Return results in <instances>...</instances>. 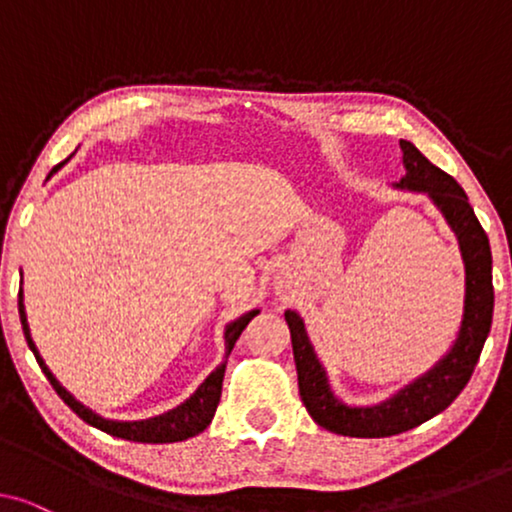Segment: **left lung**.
I'll list each match as a JSON object with an SVG mask.
<instances>
[{"label": "left lung", "mask_w": 512, "mask_h": 512, "mask_svg": "<svg viewBox=\"0 0 512 512\" xmlns=\"http://www.w3.org/2000/svg\"><path fill=\"white\" fill-rule=\"evenodd\" d=\"M405 177L401 188L429 193L459 237L461 256L466 265L464 321L452 352L391 401L375 408H347L328 389L324 368L319 366L314 349L307 340L303 319L286 310L284 319L291 331L293 361L298 370V391L310 417L321 429L349 438H387L415 429L443 412L471 380L480 352L492 328L494 286H492V249L473 207L454 177L440 170L417 149L401 139Z\"/></svg>", "instance_id": "8db88e82"}]
</instances>
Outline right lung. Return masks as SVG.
I'll return each instance as SVG.
<instances>
[{"instance_id":"obj_1","label":"right lung","mask_w":512,"mask_h":512,"mask_svg":"<svg viewBox=\"0 0 512 512\" xmlns=\"http://www.w3.org/2000/svg\"><path fill=\"white\" fill-rule=\"evenodd\" d=\"M60 165H55L53 172L58 170ZM18 312H20V324H23V333H25L27 345H30V349L34 352V359H37V363H39V368L44 370L48 382H51V387L58 391V396L62 398V401H65L69 408H72L76 415L83 419V422L95 426V429H100L104 433H109V436L132 440V443H151V445L179 443V440H188V438L198 436V433L207 429L209 422H212L214 412H216V405H219V401H221L223 373H226L228 354L233 352L237 338H240L249 321L258 314V310L244 314V317L233 321V324L226 328V361H223L221 366L216 368L214 373L200 384L198 391H195V394L188 398L186 403H181L177 410L165 412V415H160V417L146 419V422H109V419L97 417L93 410H88L86 405H81L79 401H76V398L69 394V391L62 387L58 380H55L51 370H48V366L44 363V359L39 356L37 347H34V342L30 338V326H27L25 305H23V289H20V293H18Z\"/></svg>"}]
</instances>
